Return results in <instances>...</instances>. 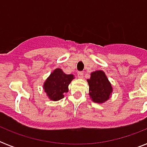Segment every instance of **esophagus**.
Listing matches in <instances>:
<instances>
[{
	"label": "esophagus",
	"mask_w": 147,
	"mask_h": 147,
	"mask_svg": "<svg viewBox=\"0 0 147 147\" xmlns=\"http://www.w3.org/2000/svg\"><path fill=\"white\" fill-rule=\"evenodd\" d=\"M77 76H78V78H82L83 76H84V74H83V72H82V71H79V72H78V74H77Z\"/></svg>",
	"instance_id": "esophagus-1"
}]
</instances>
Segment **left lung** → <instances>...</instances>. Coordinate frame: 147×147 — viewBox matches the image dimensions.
Returning a JSON list of instances; mask_svg holds the SVG:
<instances>
[{"label":"left lung","instance_id":"1","mask_svg":"<svg viewBox=\"0 0 147 147\" xmlns=\"http://www.w3.org/2000/svg\"><path fill=\"white\" fill-rule=\"evenodd\" d=\"M87 82L89 85L90 98L93 102L103 104L111 97L113 87L104 71H92Z\"/></svg>","mask_w":147,"mask_h":147}]
</instances>
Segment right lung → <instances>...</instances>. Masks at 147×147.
Masks as SVG:
<instances>
[{
	"label": "right lung",
	"instance_id": "1",
	"mask_svg": "<svg viewBox=\"0 0 147 147\" xmlns=\"http://www.w3.org/2000/svg\"><path fill=\"white\" fill-rule=\"evenodd\" d=\"M75 78L72 74L67 75L62 69L56 68L43 83V89L49 100L57 101L65 97L69 92V85Z\"/></svg>",
	"mask_w": 147,
	"mask_h": 147
}]
</instances>
